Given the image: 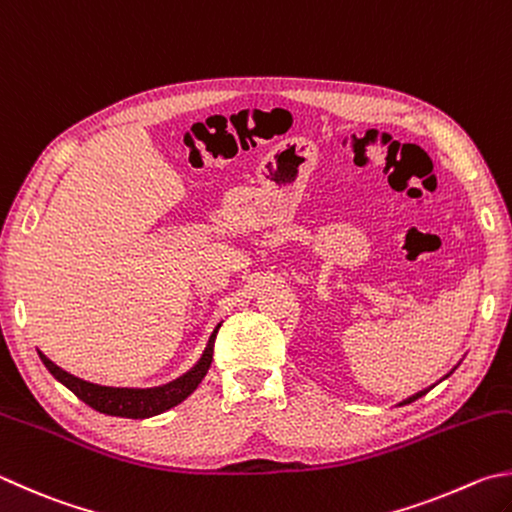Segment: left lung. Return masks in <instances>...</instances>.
Returning a JSON list of instances; mask_svg holds the SVG:
<instances>
[{
	"label": "left lung",
	"mask_w": 512,
	"mask_h": 512,
	"mask_svg": "<svg viewBox=\"0 0 512 512\" xmlns=\"http://www.w3.org/2000/svg\"><path fill=\"white\" fill-rule=\"evenodd\" d=\"M428 390H421V392H417V394H414V397H410L408 401H403V406H406V403H412V401H417L419 397H423V394H426Z\"/></svg>",
	"instance_id": "obj_1"
}]
</instances>
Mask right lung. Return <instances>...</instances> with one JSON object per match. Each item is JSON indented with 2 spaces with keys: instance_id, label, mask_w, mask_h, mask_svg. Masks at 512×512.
<instances>
[{
  "instance_id": "right-lung-1",
  "label": "right lung",
  "mask_w": 512,
  "mask_h": 512,
  "mask_svg": "<svg viewBox=\"0 0 512 512\" xmlns=\"http://www.w3.org/2000/svg\"><path fill=\"white\" fill-rule=\"evenodd\" d=\"M218 327L216 332L211 334V339L205 347V354H202V359L198 361L194 370H189L185 376H180L176 381L160 385V388H149V390L106 388V385H95V383L77 379V376L64 372L62 368H57V365L51 359H46L42 352H40V359L57 381L64 383L77 399L84 401L86 406H91L93 410L111 414V417L147 419V417H153V414H160L173 406H178V403L185 401L189 394L198 388V383L205 379L211 359H214V341H216Z\"/></svg>"
}]
</instances>
